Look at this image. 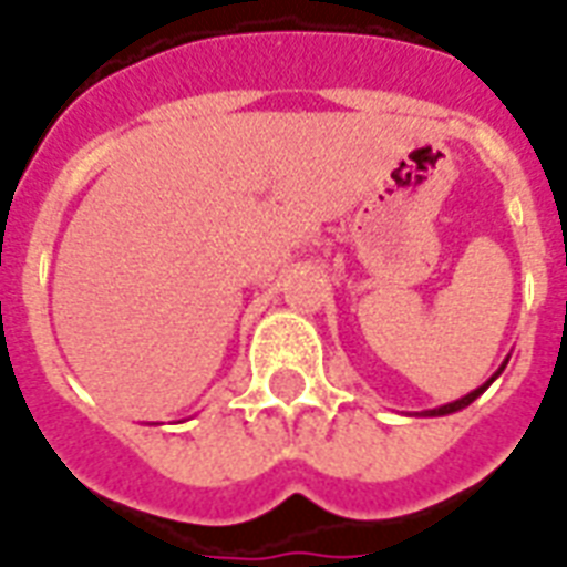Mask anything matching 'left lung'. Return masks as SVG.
Instances as JSON below:
<instances>
[{
    "label": "left lung",
    "mask_w": 567,
    "mask_h": 567,
    "mask_svg": "<svg viewBox=\"0 0 567 567\" xmlns=\"http://www.w3.org/2000/svg\"><path fill=\"white\" fill-rule=\"evenodd\" d=\"M491 382H493V380H491ZM491 382H487V385H491ZM487 385H481V389L470 391L466 398L454 400V403H445V406H440V410H433V412H430V415H449V412H457V410H463V406H470L472 400L478 398V394H484V389H487Z\"/></svg>",
    "instance_id": "8db88e82"
}]
</instances>
